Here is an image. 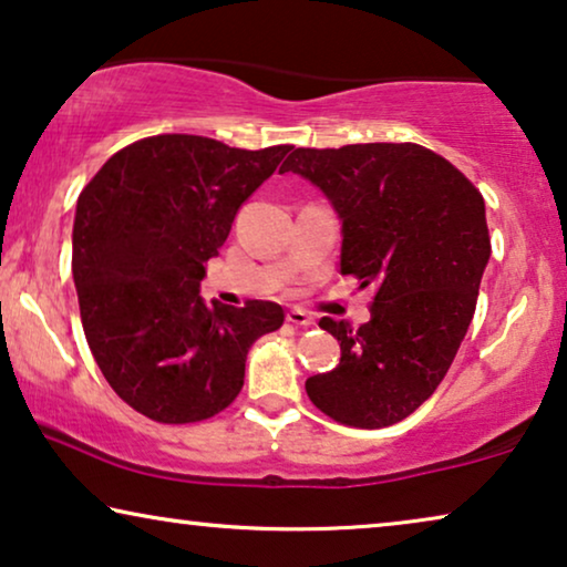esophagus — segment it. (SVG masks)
<instances>
[{"instance_id":"1","label":"esophagus","mask_w":567,"mask_h":567,"mask_svg":"<svg viewBox=\"0 0 567 567\" xmlns=\"http://www.w3.org/2000/svg\"><path fill=\"white\" fill-rule=\"evenodd\" d=\"M286 322L297 324V328H309V324H315L312 315L305 312V309H299V307H293V309H289V312H286Z\"/></svg>"}]
</instances>
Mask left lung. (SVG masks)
<instances>
[{
  "instance_id": "left-lung-1",
  "label": "left lung",
  "mask_w": 567,
  "mask_h": 567,
  "mask_svg": "<svg viewBox=\"0 0 567 567\" xmlns=\"http://www.w3.org/2000/svg\"><path fill=\"white\" fill-rule=\"evenodd\" d=\"M281 173L330 198L343 221L340 274L374 286L359 330L320 320L340 363L307 379L309 400L351 429L400 423L436 392L467 336L491 258L485 200L452 162L410 142L301 146Z\"/></svg>"
}]
</instances>
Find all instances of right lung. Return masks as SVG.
I'll return each mask as SVG.
<instances>
[{"label": "right lung", "mask_w": 567, "mask_h": 567, "mask_svg": "<svg viewBox=\"0 0 567 567\" xmlns=\"http://www.w3.org/2000/svg\"><path fill=\"white\" fill-rule=\"evenodd\" d=\"M286 152L159 134L123 146L84 185L72 235L84 338L136 413L169 425L221 413L243 390L250 346L284 324L276 301L206 305L198 286Z\"/></svg>", "instance_id": "right-lung-1"}]
</instances>
